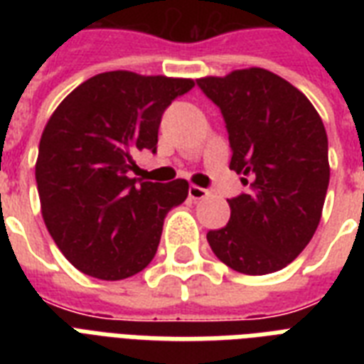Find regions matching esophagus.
Returning <instances> with one entry per match:
<instances>
[{
	"label": "esophagus",
	"instance_id": "obj_1",
	"mask_svg": "<svg viewBox=\"0 0 364 364\" xmlns=\"http://www.w3.org/2000/svg\"><path fill=\"white\" fill-rule=\"evenodd\" d=\"M188 196H191L193 200H202V198H205V196H210V193H208L205 188L196 187V185H191V187H188Z\"/></svg>",
	"mask_w": 364,
	"mask_h": 364
}]
</instances>
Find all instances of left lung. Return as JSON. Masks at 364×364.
<instances>
[{"label": "left lung", "instance_id": "left-lung-1", "mask_svg": "<svg viewBox=\"0 0 364 364\" xmlns=\"http://www.w3.org/2000/svg\"><path fill=\"white\" fill-rule=\"evenodd\" d=\"M196 85L221 109L230 170L247 187L228 200L227 227L208 232L211 251L240 274L282 270L304 251L321 219L331 177L321 117L299 88L262 68Z\"/></svg>", "mask_w": 364, "mask_h": 364}]
</instances>
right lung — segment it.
<instances>
[{"label": "right lung", "mask_w": 364, "mask_h": 364, "mask_svg": "<svg viewBox=\"0 0 364 364\" xmlns=\"http://www.w3.org/2000/svg\"><path fill=\"white\" fill-rule=\"evenodd\" d=\"M193 87V79L107 71L79 85L48 119L36 164L41 213L82 274L117 282L153 260L188 183L141 181L130 171L137 151L156 153L164 111Z\"/></svg>", "instance_id": "1"}]
</instances>
